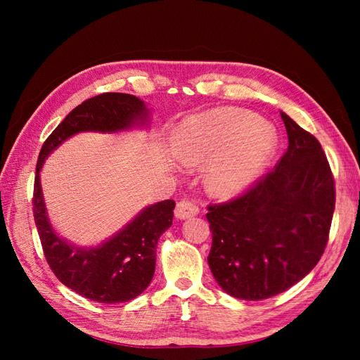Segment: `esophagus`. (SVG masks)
Wrapping results in <instances>:
<instances>
[{"label":"esophagus","mask_w":360,"mask_h":360,"mask_svg":"<svg viewBox=\"0 0 360 360\" xmlns=\"http://www.w3.org/2000/svg\"><path fill=\"white\" fill-rule=\"evenodd\" d=\"M200 213V207L193 202V201H187V200H182L178 204H176V209H174V217L178 219H187V218H192L195 215Z\"/></svg>","instance_id":"obj_1"}]
</instances>
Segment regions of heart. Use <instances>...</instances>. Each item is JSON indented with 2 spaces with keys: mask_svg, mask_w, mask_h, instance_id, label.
<instances>
[{
  "mask_svg": "<svg viewBox=\"0 0 360 360\" xmlns=\"http://www.w3.org/2000/svg\"><path fill=\"white\" fill-rule=\"evenodd\" d=\"M274 128L241 108H217L186 119L173 134V155L184 165L209 162L213 193L231 196L246 188L269 160Z\"/></svg>",
  "mask_w": 360,
  "mask_h": 360,
  "instance_id": "b5f03b06",
  "label": "heart"
}]
</instances>
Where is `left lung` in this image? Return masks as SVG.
Instances as JSON below:
<instances>
[{
	"mask_svg": "<svg viewBox=\"0 0 360 360\" xmlns=\"http://www.w3.org/2000/svg\"><path fill=\"white\" fill-rule=\"evenodd\" d=\"M289 145L263 178L233 200L209 205L210 271L229 295L263 300L285 292L323 255L335 186L322 145L280 112Z\"/></svg>",
	"mask_w": 360,
	"mask_h": 360,
	"instance_id": "8db88e82",
	"label": "left lung"
}]
</instances>
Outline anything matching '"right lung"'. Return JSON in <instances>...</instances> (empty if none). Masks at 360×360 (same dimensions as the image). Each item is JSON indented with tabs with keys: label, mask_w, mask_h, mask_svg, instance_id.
Here are the masks:
<instances>
[{
	"label": "right lung",
	"mask_w": 360,
	"mask_h": 360,
	"mask_svg": "<svg viewBox=\"0 0 360 360\" xmlns=\"http://www.w3.org/2000/svg\"><path fill=\"white\" fill-rule=\"evenodd\" d=\"M147 116L145 103L136 96L105 93L91 97L53 129L37 160L32 210L46 262L65 286L98 303L129 302L147 289L155 275L158 240L173 223L174 201L150 205L108 241L83 249L53 232L43 201L40 170L44 159L72 134L120 131L137 120L143 124Z\"/></svg>",
	"instance_id": "1"
}]
</instances>
